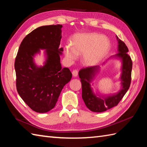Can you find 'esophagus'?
Returning a JSON list of instances; mask_svg holds the SVG:
<instances>
[{
	"label": "esophagus",
	"instance_id": "esophagus-1",
	"mask_svg": "<svg viewBox=\"0 0 147 147\" xmlns=\"http://www.w3.org/2000/svg\"><path fill=\"white\" fill-rule=\"evenodd\" d=\"M72 74H73V76L76 77L78 76V71L77 69H74L73 71V72H72Z\"/></svg>",
	"mask_w": 147,
	"mask_h": 147
}]
</instances>
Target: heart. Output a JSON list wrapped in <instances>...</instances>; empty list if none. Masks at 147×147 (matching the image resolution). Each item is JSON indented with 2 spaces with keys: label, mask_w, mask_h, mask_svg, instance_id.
<instances>
[{
  "label": "heart",
  "mask_w": 147,
  "mask_h": 147,
  "mask_svg": "<svg viewBox=\"0 0 147 147\" xmlns=\"http://www.w3.org/2000/svg\"><path fill=\"white\" fill-rule=\"evenodd\" d=\"M109 48L110 43L106 37L100 36L96 33H85L73 39V47L65 45L64 52L70 61L74 60L78 55H83L84 64L91 65L104 58Z\"/></svg>",
  "instance_id": "obj_1"
}]
</instances>
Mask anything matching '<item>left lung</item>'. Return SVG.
<instances>
[{"label":"left lung","instance_id":"8db88e82","mask_svg":"<svg viewBox=\"0 0 147 147\" xmlns=\"http://www.w3.org/2000/svg\"><path fill=\"white\" fill-rule=\"evenodd\" d=\"M118 40V38L117 37ZM119 53L116 56L120 57L123 62L121 74V83L123 85L121 91L116 95L109 96L101 98L93 94L90 86L93 76L97 71L98 67H86L81 69L79 71V77L82 86V98L86 106L90 111L96 112H102L110 109L117 104L123 98L128 90L131 81L132 60L127 54L128 49L124 42L118 40Z\"/></svg>","mask_w":147,"mask_h":147}]
</instances>
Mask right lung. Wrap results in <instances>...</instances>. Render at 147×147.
<instances>
[{"label":"right lung","instance_id":"right-lung-1","mask_svg":"<svg viewBox=\"0 0 147 147\" xmlns=\"http://www.w3.org/2000/svg\"><path fill=\"white\" fill-rule=\"evenodd\" d=\"M61 24L43 26L33 30L21 43L16 57V85L19 95L33 111H51L57 103L65 84L71 79L67 67L62 68L59 49ZM40 49H45L48 59L43 67L34 64L32 57Z\"/></svg>","mask_w":147,"mask_h":147}]
</instances>
